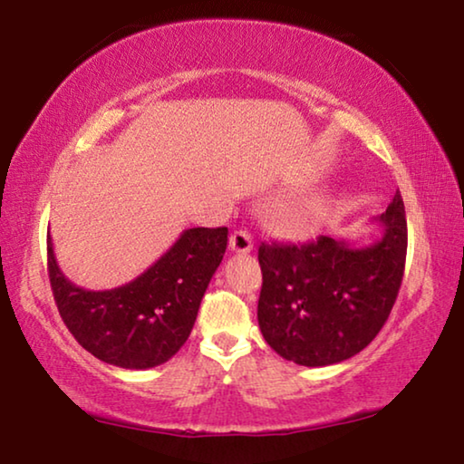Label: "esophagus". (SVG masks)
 I'll use <instances>...</instances> for the list:
<instances>
[{
    "mask_svg": "<svg viewBox=\"0 0 464 464\" xmlns=\"http://www.w3.org/2000/svg\"><path fill=\"white\" fill-rule=\"evenodd\" d=\"M229 247L233 254H249V251L254 249V239H251V235L247 231L239 229L229 237Z\"/></svg>",
    "mask_w": 464,
    "mask_h": 464,
    "instance_id": "34e87169",
    "label": "esophagus"
}]
</instances>
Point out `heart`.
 Masks as SVG:
<instances>
[{
  "mask_svg": "<svg viewBox=\"0 0 464 464\" xmlns=\"http://www.w3.org/2000/svg\"><path fill=\"white\" fill-rule=\"evenodd\" d=\"M286 225L295 235H311L317 229V217L311 210H295L293 215H288Z\"/></svg>",
  "mask_w": 464,
  "mask_h": 464,
  "instance_id": "1",
  "label": "heart"
}]
</instances>
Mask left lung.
Instances as JSON below:
<instances>
[{
	"instance_id": "8db88e82",
	"label": "left lung",
	"mask_w": 464,
	"mask_h": 464,
	"mask_svg": "<svg viewBox=\"0 0 464 464\" xmlns=\"http://www.w3.org/2000/svg\"><path fill=\"white\" fill-rule=\"evenodd\" d=\"M382 237L352 247L321 235L317 241L262 243L257 324L282 358L329 366L371 343L395 304L405 270L407 221L401 194L374 217Z\"/></svg>"
}]
</instances>
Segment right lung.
Wrapping results in <instances>:
<instances>
[{
    "instance_id": "obj_1",
    "label": "right lung",
    "mask_w": 464,
    "mask_h": 464,
    "mask_svg": "<svg viewBox=\"0 0 464 464\" xmlns=\"http://www.w3.org/2000/svg\"><path fill=\"white\" fill-rule=\"evenodd\" d=\"M227 233V227L186 229L151 268L112 290H85L67 280L49 235V278L63 324L106 364L143 371L168 362L192 332Z\"/></svg>"
}]
</instances>
